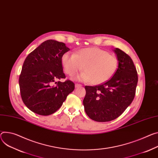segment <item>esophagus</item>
Returning a JSON list of instances; mask_svg holds the SVG:
<instances>
[{
    "label": "esophagus",
    "mask_w": 158,
    "mask_h": 158,
    "mask_svg": "<svg viewBox=\"0 0 158 158\" xmlns=\"http://www.w3.org/2000/svg\"><path fill=\"white\" fill-rule=\"evenodd\" d=\"M82 86V85L81 84H75V87L76 88H79V87H81Z\"/></svg>",
    "instance_id": "1"
}]
</instances>
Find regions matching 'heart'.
<instances>
[{"instance_id": "b5f03b06", "label": "heart", "mask_w": 158, "mask_h": 158, "mask_svg": "<svg viewBox=\"0 0 158 158\" xmlns=\"http://www.w3.org/2000/svg\"><path fill=\"white\" fill-rule=\"evenodd\" d=\"M62 64L69 76L75 75L82 68L84 71L76 77L77 79L99 84L108 81L115 73L118 60L106 50L92 47L81 49L74 55L65 53L62 56Z\"/></svg>"}]
</instances>
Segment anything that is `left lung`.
Instances as JSON below:
<instances>
[{
    "label": "left lung",
    "instance_id": "8db88e82",
    "mask_svg": "<svg viewBox=\"0 0 158 158\" xmlns=\"http://www.w3.org/2000/svg\"><path fill=\"white\" fill-rule=\"evenodd\" d=\"M113 51L118 66L113 77L101 85L85 86L84 110L88 116L96 122L118 118L131 104L135 94L138 76L132 59L119 48Z\"/></svg>",
    "mask_w": 158,
    "mask_h": 158
}]
</instances>
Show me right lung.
Listing matches in <instances>:
<instances>
[{
	"instance_id": "1",
	"label": "right lung",
	"mask_w": 158,
	"mask_h": 158,
	"mask_svg": "<svg viewBox=\"0 0 158 158\" xmlns=\"http://www.w3.org/2000/svg\"><path fill=\"white\" fill-rule=\"evenodd\" d=\"M69 50L64 43L48 40L26 58L19 84L23 102L33 112L44 116L55 113L74 91L71 81L56 82L65 78L62 56Z\"/></svg>"
}]
</instances>
